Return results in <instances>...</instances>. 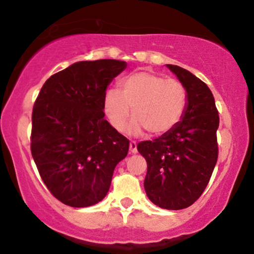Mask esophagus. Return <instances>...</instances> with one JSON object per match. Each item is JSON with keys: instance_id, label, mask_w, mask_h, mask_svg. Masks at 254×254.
<instances>
[{"instance_id": "1", "label": "esophagus", "mask_w": 254, "mask_h": 254, "mask_svg": "<svg viewBox=\"0 0 254 254\" xmlns=\"http://www.w3.org/2000/svg\"><path fill=\"white\" fill-rule=\"evenodd\" d=\"M129 147H130V152H131V153H134V154L137 153V145H136L135 141H131V142H130Z\"/></svg>"}]
</instances>
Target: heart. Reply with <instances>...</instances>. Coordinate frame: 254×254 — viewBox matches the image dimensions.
I'll return each mask as SVG.
<instances>
[{"label":"heart","mask_w":254,"mask_h":254,"mask_svg":"<svg viewBox=\"0 0 254 254\" xmlns=\"http://www.w3.org/2000/svg\"><path fill=\"white\" fill-rule=\"evenodd\" d=\"M130 108L135 118L127 127L130 135L147 130L149 135L161 136L181 122L188 108V91L178 80L137 71L120 81V90L109 89L103 96L107 118L118 131L127 127Z\"/></svg>","instance_id":"b5f03b06"}]
</instances>
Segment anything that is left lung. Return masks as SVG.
Instances as JSON below:
<instances>
[{
    "instance_id": "8db88e82",
    "label": "left lung",
    "mask_w": 254,
    "mask_h": 254,
    "mask_svg": "<svg viewBox=\"0 0 254 254\" xmlns=\"http://www.w3.org/2000/svg\"><path fill=\"white\" fill-rule=\"evenodd\" d=\"M188 91L183 119L167 134L137 143L147 162L145 191L163 209L178 210L198 199L218 159L219 116L209 87L181 66L167 64Z\"/></svg>"
}]
</instances>
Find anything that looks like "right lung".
Returning a JSON list of instances; mask_svg holds the SVG:
<instances>
[{
    "mask_svg": "<svg viewBox=\"0 0 254 254\" xmlns=\"http://www.w3.org/2000/svg\"><path fill=\"white\" fill-rule=\"evenodd\" d=\"M127 62L81 61L46 80L33 109L31 154L45 185L66 205L85 208L108 193L129 140L105 119L103 96Z\"/></svg>",
    "mask_w": 254,
    "mask_h": 254,
    "instance_id": "1",
    "label": "right lung"
}]
</instances>
